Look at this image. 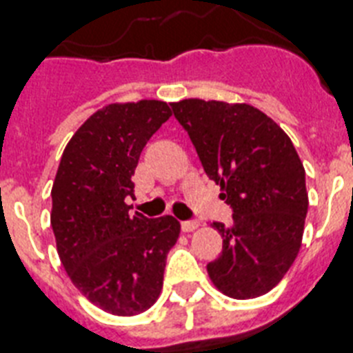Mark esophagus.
<instances>
[{
	"mask_svg": "<svg viewBox=\"0 0 353 353\" xmlns=\"http://www.w3.org/2000/svg\"><path fill=\"white\" fill-rule=\"evenodd\" d=\"M199 228V221H195V219H190V221H183L181 222V230L183 232H194Z\"/></svg>",
	"mask_w": 353,
	"mask_h": 353,
	"instance_id": "esophagus-1",
	"label": "esophagus"
}]
</instances>
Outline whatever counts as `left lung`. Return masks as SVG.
Listing matches in <instances>:
<instances>
[{"label":"left lung","instance_id":"8db88e82","mask_svg":"<svg viewBox=\"0 0 353 353\" xmlns=\"http://www.w3.org/2000/svg\"><path fill=\"white\" fill-rule=\"evenodd\" d=\"M170 108L233 212L232 226L213 222L222 251L206 265L212 282L235 300L265 294L294 262L309 208L291 138L248 103L190 99Z\"/></svg>","mask_w":353,"mask_h":353}]
</instances>
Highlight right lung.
Listing matches in <instances>:
<instances>
[{"mask_svg":"<svg viewBox=\"0 0 353 353\" xmlns=\"http://www.w3.org/2000/svg\"><path fill=\"white\" fill-rule=\"evenodd\" d=\"M172 117L159 100L111 103L82 123L62 152L52 188L61 262L82 294L114 316L158 300L167 254L179 236L172 215L129 213L132 174L147 141Z\"/></svg>","mask_w":353,"mask_h":353,"instance_id":"add662e5","label":"right lung"}]
</instances>
